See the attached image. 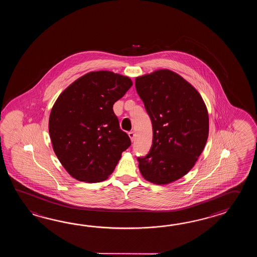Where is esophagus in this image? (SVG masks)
<instances>
[{"mask_svg": "<svg viewBox=\"0 0 257 257\" xmlns=\"http://www.w3.org/2000/svg\"><path fill=\"white\" fill-rule=\"evenodd\" d=\"M128 137L131 138V142H133L134 139H135V133H134V131L128 132Z\"/></svg>", "mask_w": 257, "mask_h": 257, "instance_id": "esophagus-1", "label": "esophagus"}]
</instances>
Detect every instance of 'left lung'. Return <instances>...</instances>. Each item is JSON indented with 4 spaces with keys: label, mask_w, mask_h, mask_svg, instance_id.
<instances>
[{
    "label": "left lung",
    "mask_w": 257,
    "mask_h": 257,
    "mask_svg": "<svg viewBox=\"0 0 257 257\" xmlns=\"http://www.w3.org/2000/svg\"><path fill=\"white\" fill-rule=\"evenodd\" d=\"M137 93L153 123V145L138 158L146 180L166 185L180 179L196 164L208 137V114L201 95L170 70L137 77Z\"/></svg>",
    "instance_id": "left-lung-1"
}]
</instances>
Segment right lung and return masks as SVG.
I'll return each mask as SVG.
<instances>
[{"label":"right lung","instance_id":"right-lung-1","mask_svg":"<svg viewBox=\"0 0 257 257\" xmlns=\"http://www.w3.org/2000/svg\"><path fill=\"white\" fill-rule=\"evenodd\" d=\"M132 86L128 77L91 71L60 93L50 112L49 131L56 156L77 180L108 178L131 146L121 131L113 104Z\"/></svg>","mask_w":257,"mask_h":257}]
</instances>
